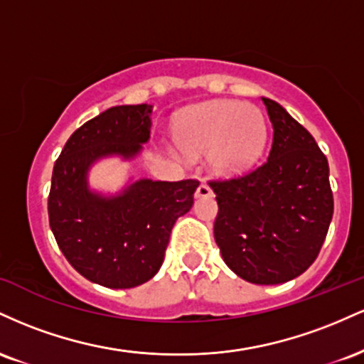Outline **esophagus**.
<instances>
[{
	"label": "esophagus",
	"instance_id": "34e87169",
	"mask_svg": "<svg viewBox=\"0 0 364 364\" xmlns=\"http://www.w3.org/2000/svg\"><path fill=\"white\" fill-rule=\"evenodd\" d=\"M195 196L196 198H208V196H212L210 186H208L207 183H200L198 188H196V191H195Z\"/></svg>",
	"mask_w": 364,
	"mask_h": 364
}]
</instances>
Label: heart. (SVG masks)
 Returning a JSON list of instances; mask_svg holds the SVG:
<instances>
[{
	"label": "heart",
	"instance_id": "1",
	"mask_svg": "<svg viewBox=\"0 0 364 364\" xmlns=\"http://www.w3.org/2000/svg\"><path fill=\"white\" fill-rule=\"evenodd\" d=\"M176 144L188 156L208 152L219 174L240 176L260 162L269 124L258 107L237 101H214L191 107L176 124Z\"/></svg>",
	"mask_w": 364,
	"mask_h": 364
}]
</instances>
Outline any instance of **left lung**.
I'll return each instance as SVG.
<instances>
[{"label": "left lung", "instance_id": "left-lung-1", "mask_svg": "<svg viewBox=\"0 0 364 364\" xmlns=\"http://www.w3.org/2000/svg\"><path fill=\"white\" fill-rule=\"evenodd\" d=\"M274 128L269 159L246 176L214 181V237L225 265L252 284L301 275L318 257L333 214L328 162L306 128L262 97Z\"/></svg>", "mask_w": 364, "mask_h": 364}]
</instances>
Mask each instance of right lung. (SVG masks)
Listing matches in <instances>:
<instances>
[{
    "mask_svg": "<svg viewBox=\"0 0 364 364\" xmlns=\"http://www.w3.org/2000/svg\"><path fill=\"white\" fill-rule=\"evenodd\" d=\"M150 104L114 106L70 136L54 162L49 225L70 265L99 286L129 289L159 272L178 217L190 212L195 179H133L116 193L90 188L102 159L133 161L150 139Z\"/></svg>",
    "mask_w": 364,
    "mask_h": 364,
    "instance_id": "right-lung-1",
    "label": "right lung"
}]
</instances>
